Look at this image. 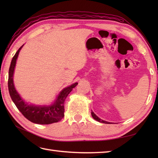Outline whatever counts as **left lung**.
<instances>
[{"label": "left lung", "mask_w": 158, "mask_h": 158, "mask_svg": "<svg viewBox=\"0 0 158 158\" xmlns=\"http://www.w3.org/2000/svg\"><path fill=\"white\" fill-rule=\"evenodd\" d=\"M92 115L94 119H96V121H98V122H102V123H109V122H106V121H103V120L100 119L98 117H97V116L95 115L93 111H92Z\"/></svg>", "instance_id": "obj_1"}]
</instances>
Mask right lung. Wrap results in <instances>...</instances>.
Listing matches in <instances>:
<instances>
[{
  "mask_svg": "<svg viewBox=\"0 0 158 158\" xmlns=\"http://www.w3.org/2000/svg\"><path fill=\"white\" fill-rule=\"evenodd\" d=\"M23 45L20 47L18 52L15 53V56H13L9 67L8 88L10 96H11L13 102L15 103L17 108L22 113V115L31 122L38 124H51L58 122L64 116V101L67 96L72 91L73 88H75L78 83H75L64 89L60 92L55 102L51 106H35L26 103L19 96V94L17 92L13 81L16 60L18 58L19 52Z\"/></svg>",
  "mask_w": 158,
  "mask_h": 158,
  "instance_id": "1",
  "label": "right lung"
}]
</instances>
